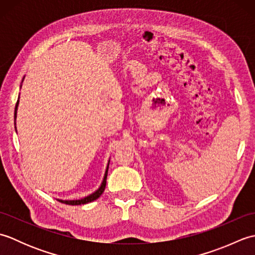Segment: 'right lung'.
Wrapping results in <instances>:
<instances>
[{"instance_id": "add662e5", "label": "right lung", "mask_w": 255, "mask_h": 255, "mask_svg": "<svg viewBox=\"0 0 255 255\" xmlns=\"http://www.w3.org/2000/svg\"><path fill=\"white\" fill-rule=\"evenodd\" d=\"M24 81V79H23ZM21 81V82H23ZM19 99V97H18ZM18 103L19 101L17 100V103H16V106H15V112H14V118L16 121V115H17V108H18ZM16 125V123H15ZM16 128V127H15ZM108 165H110V160H108V164H107V167H106V171H105V174H104V178H103V182L101 184V186L99 187V189L97 191H95L94 193H92L91 195H89V196H86L84 198H81V199H75V200H62V199H58L59 202H61L63 204H68V205H82V204H88V203H91L93 202V200L99 198L101 195L103 194V192H104L105 189V186H106V178H107V172H108Z\"/></svg>"}]
</instances>
